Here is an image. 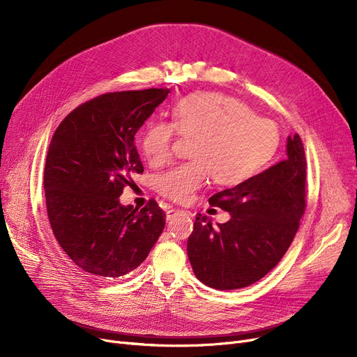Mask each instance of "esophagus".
<instances>
[{
    "mask_svg": "<svg viewBox=\"0 0 357 357\" xmlns=\"http://www.w3.org/2000/svg\"><path fill=\"white\" fill-rule=\"evenodd\" d=\"M191 214L190 211H183V210H178V208H169L167 211H166V220L167 221H171L172 218H175L176 215H179V214Z\"/></svg>",
    "mask_w": 357,
    "mask_h": 357,
    "instance_id": "esophagus-1",
    "label": "esophagus"
}]
</instances>
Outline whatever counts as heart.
<instances>
[{"label":"heart","instance_id":"heart-1","mask_svg":"<svg viewBox=\"0 0 357 357\" xmlns=\"http://www.w3.org/2000/svg\"><path fill=\"white\" fill-rule=\"evenodd\" d=\"M178 133L195 139L192 162L175 166L158 179L159 192L176 202H190L210 183L238 185L264 167L279 143L276 124L255 116L241 101L215 92L194 93L172 109V123L153 120L140 140L142 152L153 166L171 160Z\"/></svg>","mask_w":357,"mask_h":357}]
</instances>
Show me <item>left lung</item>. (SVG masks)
Listing matches in <instances>:
<instances>
[{
  "instance_id": "left-lung-1",
  "label": "left lung",
  "mask_w": 357,
  "mask_h": 357,
  "mask_svg": "<svg viewBox=\"0 0 357 357\" xmlns=\"http://www.w3.org/2000/svg\"><path fill=\"white\" fill-rule=\"evenodd\" d=\"M305 167L301 137L288 136L285 160L208 199L231 217L213 227L208 217L197 214L186 250L202 284L245 288L279 264L305 211Z\"/></svg>"
}]
</instances>
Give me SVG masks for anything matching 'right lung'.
Wrapping results in <instances>:
<instances>
[{"label":"right lung","mask_w":357,"mask_h":357,"mask_svg":"<svg viewBox=\"0 0 357 357\" xmlns=\"http://www.w3.org/2000/svg\"><path fill=\"white\" fill-rule=\"evenodd\" d=\"M167 88L109 92L75 108L56 128L46 166V208L53 234L85 275L114 280L140 266L165 229L150 199L142 210L120 195L143 172L135 136Z\"/></svg>","instance_id":"right-lung-1"}]
</instances>
